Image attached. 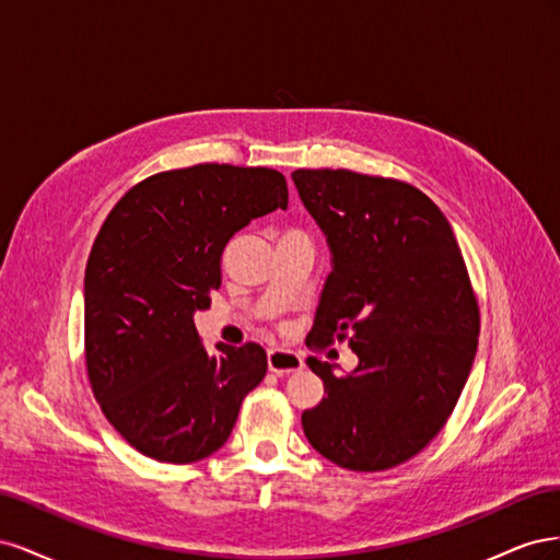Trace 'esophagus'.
<instances>
[{
    "mask_svg": "<svg viewBox=\"0 0 560 560\" xmlns=\"http://www.w3.org/2000/svg\"><path fill=\"white\" fill-rule=\"evenodd\" d=\"M268 369L278 376H290V374H294V371L303 369V360H301V354H296L292 350L273 348V350H268Z\"/></svg>",
    "mask_w": 560,
    "mask_h": 560,
    "instance_id": "esophagus-1",
    "label": "esophagus"
}]
</instances>
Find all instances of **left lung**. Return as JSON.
Segmentation results:
<instances>
[{"label": "left lung", "mask_w": 560, "mask_h": 560, "mask_svg": "<svg viewBox=\"0 0 560 560\" xmlns=\"http://www.w3.org/2000/svg\"><path fill=\"white\" fill-rule=\"evenodd\" d=\"M325 233L331 273L308 346L343 341L350 374L308 358L327 397L303 411L311 446L352 471H381L446 425L479 343V306L448 219L416 186L352 171H294Z\"/></svg>", "instance_id": "8db88e82"}]
</instances>
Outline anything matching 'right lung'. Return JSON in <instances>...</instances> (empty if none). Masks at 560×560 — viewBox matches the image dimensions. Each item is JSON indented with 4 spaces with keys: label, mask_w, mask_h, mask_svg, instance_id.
<instances>
[{
    "label": "right lung",
    "mask_w": 560,
    "mask_h": 560,
    "mask_svg": "<svg viewBox=\"0 0 560 560\" xmlns=\"http://www.w3.org/2000/svg\"><path fill=\"white\" fill-rule=\"evenodd\" d=\"M287 200L278 171L202 163L132 186L105 219L83 278L86 366L100 409L142 455H212L264 381L261 346L217 343L212 354L194 315L222 284L226 243Z\"/></svg>",
    "instance_id": "obj_1"
}]
</instances>
